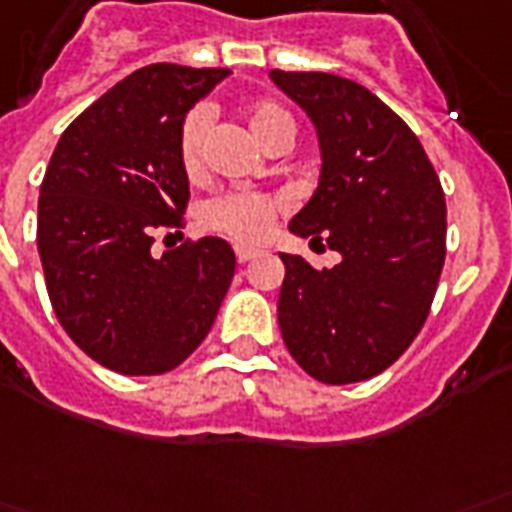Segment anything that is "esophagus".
<instances>
[{"label": "esophagus", "instance_id": "esophagus-1", "mask_svg": "<svg viewBox=\"0 0 512 512\" xmlns=\"http://www.w3.org/2000/svg\"><path fill=\"white\" fill-rule=\"evenodd\" d=\"M257 255H260V249H255V246H236L238 263H249V260H255Z\"/></svg>", "mask_w": 512, "mask_h": 512}]
</instances>
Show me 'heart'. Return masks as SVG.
<instances>
[{
  "instance_id": "heart-1",
  "label": "heart",
  "mask_w": 512,
  "mask_h": 512,
  "mask_svg": "<svg viewBox=\"0 0 512 512\" xmlns=\"http://www.w3.org/2000/svg\"><path fill=\"white\" fill-rule=\"evenodd\" d=\"M246 124L263 146H271L279 138H293L295 124L285 108L274 102H252L246 105ZM208 111L192 108L181 119L176 132V157L187 176H198L203 168V138H206ZM279 200L263 192H225L211 198L203 208V222L238 241H257L274 225Z\"/></svg>"
}]
</instances>
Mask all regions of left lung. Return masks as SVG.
Segmentation results:
<instances>
[{"instance_id": "8db88e82", "label": "left lung", "mask_w": 512, "mask_h": 512, "mask_svg": "<svg viewBox=\"0 0 512 512\" xmlns=\"http://www.w3.org/2000/svg\"><path fill=\"white\" fill-rule=\"evenodd\" d=\"M271 81L312 119L323 154L320 184L290 230L342 255L323 271L279 255L282 339L314 380H369L429 317L445 263V192L415 132L366 86L285 70Z\"/></svg>"}]
</instances>
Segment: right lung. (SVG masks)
<instances>
[{"mask_svg":"<svg viewBox=\"0 0 512 512\" xmlns=\"http://www.w3.org/2000/svg\"><path fill=\"white\" fill-rule=\"evenodd\" d=\"M227 73L140 67L64 130L48 162L37 203L48 298L67 336L105 369H176L206 339L233 282L236 255L222 238L151 255L157 233L184 227L181 119Z\"/></svg>","mask_w":512,"mask_h":512,"instance_id":"obj_1","label":"right lung"}]
</instances>
